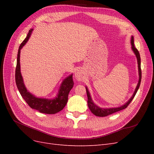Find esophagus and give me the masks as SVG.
I'll return each instance as SVG.
<instances>
[{"label":"esophagus","mask_w":154,"mask_h":154,"mask_svg":"<svg viewBox=\"0 0 154 154\" xmlns=\"http://www.w3.org/2000/svg\"><path fill=\"white\" fill-rule=\"evenodd\" d=\"M75 78L78 81H82L84 79V76L83 73L81 70H78L75 73Z\"/></svg>","instance_id":"esophagus-1"}]
</instances>
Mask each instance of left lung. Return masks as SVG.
I'll use <instances>...</instances> for the list:
<instances>
[{"label":"left lung","instance_id":"obj_1","mask_svg":"<svg viewBox=\"0 0 154 154\" xmlns=\"http://www.w3.org/2000/svg\"><path fill=\"white\" fill-rule=\"evenodd\" d=\"M131 45H132V49L134 51V54H136L137 60V64H138V70H139V82L137 83V85L136 88V90H135L134 94L130 98L127 103L124 104L123 105L119 106V107H116V108H109V109H103L101 108V107H99L98 106H97L94 102H93L91 96L90 95V93L88 91L87 87H86V91H87V104L88 106L89 109L91 110V112L94 114L96 116H99V117H105V116H107L110 114H112L113 113L116 112H118L122 110L123 109H125L127 108L128 105L130 103V102L132 101V100L134 99V97L135 95L136 94V93L139 89V87L140 86V83L141 81V58H140V54H139V53L138 50L135 48L134 44V37L132 36L131 37Z\"/></svg>","mask_w":154,"mask_h":154}]
</instances>
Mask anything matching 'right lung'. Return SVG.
I'll return each mask as SVG.
<instances>
[{"label": "right lung", "mask_w": 154, "mask_h": 154, "mask_svg": "<svg viewBox=\"0 0 154 154\" xmlns=\"http://www.w3.org/2000/svg\"><path fill=\"white\" fill-rule=\"evenodd\" d=\"M32 30H33V29H31L29 31L26 38L21 43L18 51L17 67L15 69V82L17 87L22 97L31 109L37 110L41 113L54 114L61 111L67 103L69 93L74 85L72 74L67 77L62 82L61 86H60L58 91L57 96L54 99L50 100L45 98H39V97H37L34 95H32L31 93L27 90L20 72V49L27 43V42L28 41Z\"/></svg>", "instance_id": "right-lung-1"}]
</instances>
